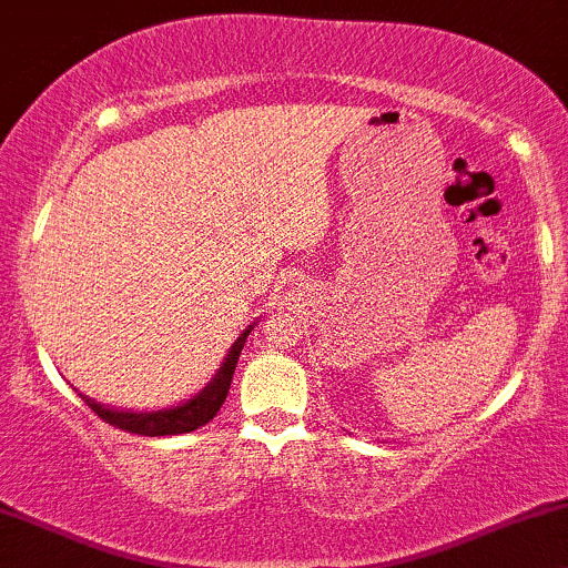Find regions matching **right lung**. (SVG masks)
I'll use <instances>...</instances> for the list:
<instances>
[{
  "label": "right lung",
  "mask_w": 568,
  "mask_h": 568,
  "mask_svg": "<svg viewBox=\"0 0 568 568\" xmlns=\"http://www.w3.org/2000/svg\"><path fill=\"white\" fill-rule=\"evenodd\" d=\"M252 328H255V324L244 328L240 337H236L234 345H231L226 358H223L219 374L210 379L205 389L197 392L194 397H189L186 403H179V405H173V408H163V410L136 413V410L108 408V405L94 403L87 395H81V400L87 403L104 424H113V426H118V429L131 432V434H144V437H165V434H186V432L200 429V426L213 422V416L221 410L223 400H226L229 387H231V376H234V368H236V361H240L244 339H247V334L252 332Z\"/></svg>",
  "instance_id": "obj_1"
}]
</instances>
